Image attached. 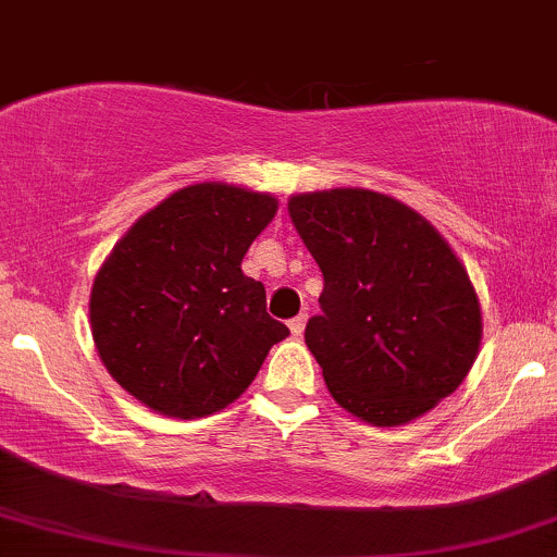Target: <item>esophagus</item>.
Returning <instances> with one entry per match:
<instances>
[{
	"instance_id": "34e87169",
	"label": "esophagus",
	"mask_w": 557,
	"mask_h": 557,
	"mask_svg": "<svg viewBox=\"0 0 557 557\" xmlns=\"http://www.w3.org/2000/svg\"><path fill=\"white\" fill-rule=\"evenodd\" d=\"M288 327H290V333H294V336H301L304 327H307V314H298V318L290 320Z\"/></svg>"
}]
</instances>
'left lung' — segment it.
<instances>
[{"label":"left lung","mask_w":557,"mask_h":557,"mask_svg":"<svg viewBox=\"0 0 557 557\" xmlns=\"http://www.w3.org/2000/svg\"><path fill=\"white\" fill-rule=\"evenodd\" d=\"M288 215L325 280L304 342L333 400L373 426H400L456 392L483 314L446 237L406 202L357 186L294 195Z\"/></svg>","instance_id":"obj_1"}]
</instances>
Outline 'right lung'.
<instances>
[{"label": "right lung", "instance_id": "obj_1", "mask_svg": "<svg viewBox=\"0 0 557 557\" xmlns=\"http://www.w3.org/2000/svg\"><path fill=\"white\" fill-rule=\"evenodd\" d=\"M277 197L205 181L173 191L114 245L90 290V331L116 384L151 411L202 419L237 400L290 331L243 274Z\"/></svg>", "mask_w": 557, "mask_h": 557}]
</instances>
